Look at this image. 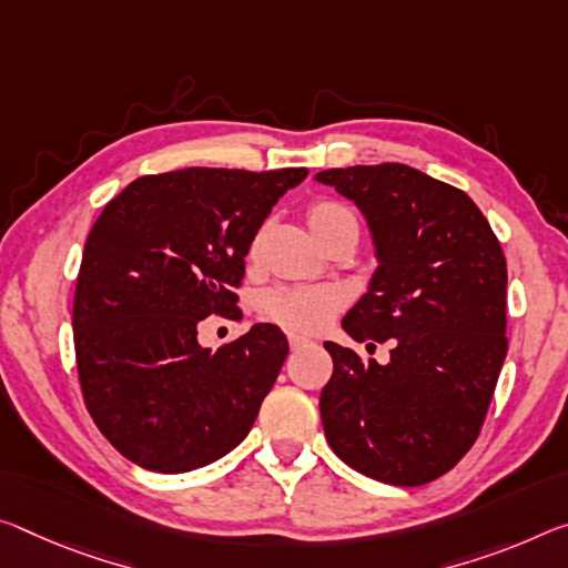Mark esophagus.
I'll list each match as a JSON object with an SVG mask.
<instances>
[{
	"label": "esophagus",
	"instance_id": "34e87169",
	"mask_svg": "<svg viewBox=\"0 0 568 568\" xmlns=\"http://www.w3.org/2000/svg\"><path fill=\"white\" fill-rule=\"evenodd\" d=\"M287 344H291L293 351H298V348H303V346H308L311 338L301 336V333H287Z\"/></svg>",
	"mask_w": 568,
	"mask_h": 568
}]
</instances>
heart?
<instances>
[{
  "label": "heart",
  "instance_id": "heart-1",
  "mask_svg": "<svg viewBox=\"0 0 568 568\" xmlns=\"http://www.w3.org/2000/svg\"><path fill=\"white\" fill-rule=\"evenodd\" d=\"M354 220L346 206L336 202H318L311 206L308 224L316 232V237L323 240L336 224ZM344 305V295L331 285H295V287H273L263 295V316L273 323H281L283 328L316 333L326 328L333 316Z\"/></svg>",
  "mask_w": 568,
  "mask_h": 568
}]
</instances>
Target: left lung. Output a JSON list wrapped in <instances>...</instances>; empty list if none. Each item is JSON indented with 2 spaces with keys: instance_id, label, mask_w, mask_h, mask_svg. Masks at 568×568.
I'll return each mask as SVG.
<instances>
[{
  "instance_id": "left-lung-1",
  "label": "left lung",
  "mask_w": 568,
  "mask_h": 568,
  "mask_svg": "<svg viewBox=\"0 0 568 568\" xmlns=\"http://www.w3.org/2000/svg\"><path fill=\"white\" fill-rule=\"evenodd\" d=\"M372 232L376 270L341 326L389 362L326 341L321 422L333 453L379 483L414 488L460 463L506 362L508 270L498 237L460 189L404 164L318 171Z\"/></svg>"
}]
</instances>
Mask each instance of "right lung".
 Here are the masks:
<instances>
[{
	"label": "right lung",
	"mask_w": 568,
	"mask_h": 568,
	"mask_svg": "<svg viewBox=\"0 0 568 568\" xmlns=\"http://www.w3.org/2000/svg\"><path fill=\"white\" fill-rule=\"evenodd\" d=\"M308 169H182L141 176L105 204L85 240L73 331L88 412L125 460L189 473L235 449L287 356L255 323L217 351L196 326L237 318L260 224Z\"/></svg>",
	"instance_id": "obj_1"
}]
</instances>
